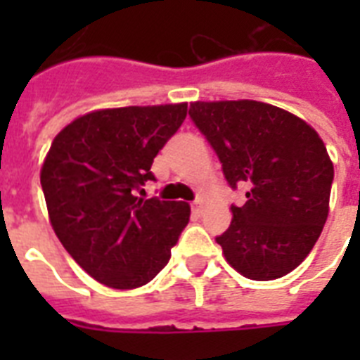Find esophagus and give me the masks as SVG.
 Listing matches in <instances>:
<instances>
[{
	"label": "esophagus",
	"instance_id": "obj_1",
	"mask_svg": "<svg viewBox=\"0 0 360 360\" xmlns=\"http://www.w3.org/2000/svg\"><path fill=\"white\" fill-rule=\"evenodd\" d=\"M191 207H192V214H196V217H200V214L203 213V203L200 202V200H198V202L192 203Z\"/></svg>",
	"mask_w": 360,
	"mask_h": 360
}]
</instances>
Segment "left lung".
I'll return each instance as SVG.
<instances>
[{"label":"left lung","mask_w":360,"mask_h":360,"mask_svg":"<svg viewBox=\"0 0 360 360\" xmlns=\"http://www.w3.org/2000/svg\"><path fill=\"white\" fill-rule=\"evenodd\" d=\"M188 115L217 153L228 185L248 191L217 237L228 263L252 280L291 273L329 214L335 168L323 140L297 115L257 101L192 103Z\"/></svg>","instance_id":"left-lung-1"}]
</instances>
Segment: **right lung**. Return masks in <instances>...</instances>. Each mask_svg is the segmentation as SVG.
Masks as SVG:
<instances>
[{"instance_id": "right-lung-1", "label": "right lung", "mask_w": 360, "mask_h": 360, "mask_svg": "<svg viewBox=\"0 0 360 360\" xmlns=\"http://www.w3.org/2000/svg\"><path fill=\"white\" fill-rule=\"evenodd\" d=\"M185 117V103L98 110L53 138L41 169L50 222L65 250L101 284H147L188 224V203L141 198L147 181H157L153 158Z\"/></svg>"}]
</instances>
